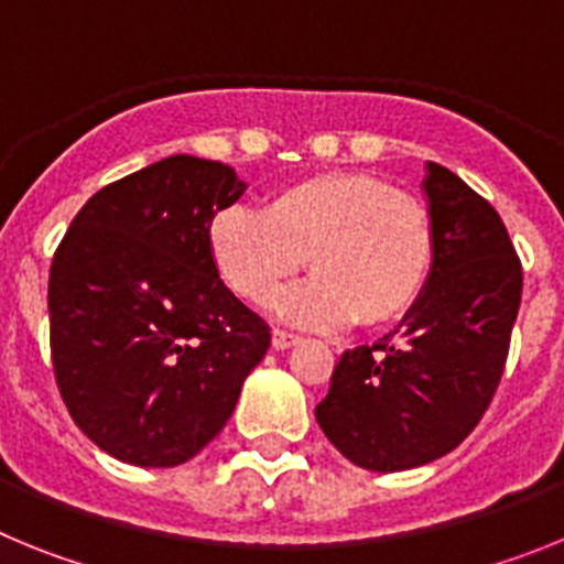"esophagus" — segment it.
Returning <instances> with one entry per match:
<instances>
[{
	"label": "esophagus",
	"instance_id": "1",
	"mask_svg": "<svg viewBox=\"0 0 564 564\" xmlns=\"http://www.w3.org/2000/svg\"><path fill=\"white\" fill-rule=\"evenodd\" d=\"M299 341H302V338L293 336V333H288V330H273V336H271L273 350H291V347H296Z\"/></svg>",
	"mask_w": 564,
	"mask_h": 564
}]
</instances>
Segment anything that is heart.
<instances>
[{
  "instance_id": "1",
  "label": "heart",
  "mask_w": 564,
  "mask_h": 564,
  "mask_svg": "<svg viewBox=\"0 0 564 564\" xmlns=\"http://www.w3.org/2000/svg\"><path fill=\"white\" fill-rule=\"evenodd\" d=\"M226 285L265 305L305 262L316 276L279 313L296 325H390L415 305L435 257V228L417 197L361 172H322L273 192L262 214L226 208L208 226Z\"/></svg>"
}]
</instances>
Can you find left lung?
Returning a JSON list of instances; mask_svg holds the SVG:
<instances>
[{
	"label": "left lung",
	"mask_w": 564,
	"mask_h": 564,
	"mask_svg": "<svg viewBox=\"0 0 564 564\" xmlns=\"http://www.w3.org/2000/svg\"><path fill=\"white\" fill-rule=\"evenodd\" d=\"M423 194L435 257L421 296L398 330L338 358L316 406L327 441L383 475L437 460L480 423L522 296L520 257L491 203L437 163H426Z\"/></svg>",
	"instance_id": "obj_1"
}]
</instances>
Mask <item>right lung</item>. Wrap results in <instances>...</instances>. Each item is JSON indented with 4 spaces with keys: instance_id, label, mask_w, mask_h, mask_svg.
Listing matches in <instances>:
<instances>
[{
    "instance_id": "1",
    "label": "right lung",
    "mask_w": 564,
    "mask_h": 564,
    "mask_svg": "<svg viewBox=\"0 0 564 564\" xmlns=\"http://www.w3.org/2000/svg\"><path fill=\"white\" fill-rule=\"evenodd\" d=\"M242 192L226 163L172 154L93 194L56 248L47 307L58 392L115 460H192L271 347L208 251L214 214Z\"/></svg>"
}]
</instances>
